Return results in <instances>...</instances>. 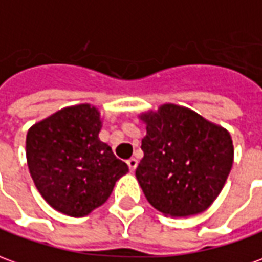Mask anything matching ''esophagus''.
I'll use <instances>...</instances> for the list:
<instances>
[{"mask_svg":"<svg viewBox=\"0 0 262 262\" xmlns=\"http://www.w3.org/2000/svg\"><path fill=\"white\" fill-rule=\"evenodd\" d=\"M127 166H129V169H130V171H133V170L136 169L137 166V160L135 159V157H130L129 160H127Z\"/></svg>","mask_w":262,"mask_h":262,"instance_id":"34e87169","label":"esophagus"}]
</instances>
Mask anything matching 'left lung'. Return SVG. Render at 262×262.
<instances>
[{"label":"left lung","mask_w":262,"mask_h":262,"mask_svg":"<svg viewBox=\"0 0 262 262\" xmlns=\"http://www.w3.org/2000/svg\"><path fill=\"white\" fill-rule=\"evenodd\" d=\"M144 156L136 179L146 199L160 213L188 217L207 210L233 166L230 133L183 106H160L144 113Z\"/></svg>","instance_id":"1"}]
</instances>
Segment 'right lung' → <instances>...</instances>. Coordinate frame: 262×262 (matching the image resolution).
I'll list each match as a JSON object with an SVG mask.
<instances>
[{"label": "right lung", "mask_w": 262, "mask_h": 262, "mask_svg": "<svg viewBox=\"0 0 262 262\" xmlns=\"http://www.w3.org/2000/svg\"><path fill=\"white\" fill-rule=\"evenodd\" d=\"M99 116L95 106H71L35 123L27 135V162L38 191L51 207L71 217L102 206L129 171L99 140Z\"/></svg>", "instance_id": "obj_1"}]
</instances>
